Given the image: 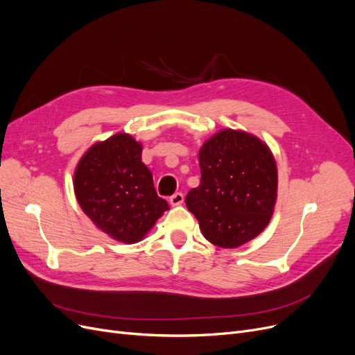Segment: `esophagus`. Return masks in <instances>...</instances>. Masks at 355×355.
Wrapping results in <instances>:
<instances>
[{
    "label": "esophagus",
    "instance_id": "obj_1",
    "mask_svg": "<svg viewBox=\"0 0 355 355\" xmlns=\"http://www.w3.org/2000/svg\"><path fill=\"white\" fill-rule=\"evenodd\" d=\"M182 202H184V194L182 193H175V194L169 197V203H171L173 206H178Z\"/></svg>",
    "mask_w": 355,
    "mask_h": 355
}]
</instances>
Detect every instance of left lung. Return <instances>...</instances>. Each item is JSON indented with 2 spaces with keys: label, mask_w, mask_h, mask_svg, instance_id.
Listing matches in <instances>:
<instances>
[{
  "label": "left lung",
  "mask_w": 355,
  "mask_h": 355,
  "mask_svg": "<svg viewBox=\"0 0 355 355\" xmlns=\"http://www.w3.org/2000/svg\"><path fill=\"white\" fill-rule=\"evenodd\" d=\"M200 186L186 196L203 235L220 248H236L268 225L277 197V166L267 145L225 129L198 152Z\"/></svg>",
  "instance_id": "1"
}]
</instances>
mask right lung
Returning a JSON list of instances; mask_svg holds the SVG:
<instances>
[{"label":"right lung","mask_w":355,"mask_h":355,"mask_svg":"<svg viewBox=\"0 0 355 355\" xmlns=\"http://www.w3.org/2000/svg\"><path fill=\"white\" fill-rule=\"evenodd\" d=\"M141 153V144L117 133L91 146L73 177L75 196L85 214L103 232L126 243L141 241L169 209L157 194Z\"/></svg>","instance_id":"right-lung-1"}]
</instances>
